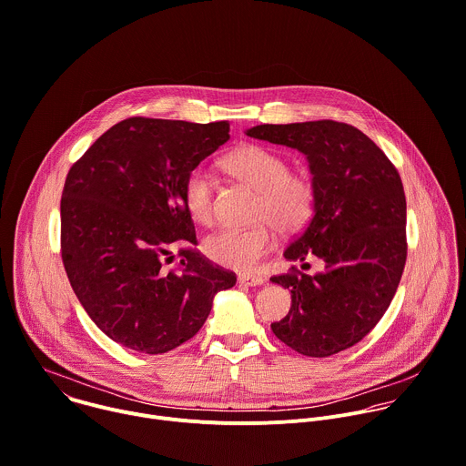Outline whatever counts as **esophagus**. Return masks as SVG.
I'll list each match as a JSON object with an SVG mask.
<instances>
[{
    "label": "esophagus",
    "mask_w": 466,
    "mask_h": 466,
    "mask_svg": "<svg viewBox=\"0 0 466 466\" xmlns=\"http://www.w3.org/2000/svg\"><path fill=\"white\" fill-rule=\"evenodd\" d=\"M238 282L244 284V286H260L264 284V279L258 277V275H238Z\"/></svg>",
    "instance_id": "34e87169"
}]
</instances>
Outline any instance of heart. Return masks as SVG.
I'll return each instance as SVG.
<instances>
[{"mask_svg": "<svg viewBox=\"0 0 466 466\" xmlns=\"http://www.w3.org/2000/svg\"><path fill=\"white\" fill-rule=\"evenodd\" d=\"M224 167L257 191L253 218L258 224L246 229H220L206 238L204 251L218 266L249 271L273 249L275 228L282 233H297L311 220L317 187L306 171H291L282 153L264 146L238 147L224 160ZM184 204L195 222L213 224L215 184L202 167H195L186 177Z\"/></svg>", "mask_w": 466, "mask_h": 466, "instance_id": "obj_1", "label": "heart"}]
</instances>
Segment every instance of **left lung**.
I'll return each instance as SVG.
<instances>
[{
  "instance_id": "1",
  "label": "left lung",
  "mask_w": 466,
  "mask_h": 466,
  "mask_svg": "<svg viewBox=\"0 0 466 466\" xmlns=\"http://www.w3.org/2000/svg\"><path fill=\"white\" fill-rule=\"evenodd\" d=\"M248 137L299 149L309 162L315 211L284 257L322 258L324 271L291 266L271 277L291 293L289 313L271 329L302 355L329 357L362 340L397 291L408 251L400 177L362 131L342 122L264 124Z\"/></svg>"
}]
</instances>
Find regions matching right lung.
Masks as SVG:
<instances>
[{
    "instance_id": "add662e5",
    "label": "right lung",
    "mask_w": 466,
    "mask_h": 466,
    "mask_svg": "<svg viewBox=\"0 0 466 466\" xmlns=\"http://www.w3.org/2000/svg\"><path fill=\"white\" fill-rule=\"evenodd\" d=\"M229 140V124L133 116L106 131L67 173L62 260L93 322L115 342L166 353L206 322L237 277L197 249L184 182ZM181 260L166 268L168 248Z\"/></svg>"
}]
</instances>
